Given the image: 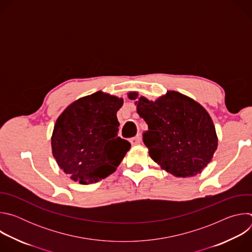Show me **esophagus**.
Here are the masks:
<instances>
[{
    "label": "esophagus",
    "mask_w": 252,
    "mask_h": 252,
    "mask_svg": "<svg viewBox=\"0 0 252 252\" xmlns=\"http://www.w3.org/2000/svg\"><path fill=\"white\" fill-rule=\"evenodd\" d=\"M129 141H130V143H131L132 146H135V145H139L140 141H141V137H140V135H139V134H137V135H135L134 137L130 138V139H129Z\"/></svg>",
    "instance_id": "34e87169"
}]
</instances>
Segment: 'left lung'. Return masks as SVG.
<instances>
[{"mask_svg": "<svg viewBox=\"0 0 252 252\" xmlns=\"http://www.w3.org/2000/svg\"><path fill=\"white\" fill-rule=\"evenodd\" d=\"M135 100L136 113L149 129L142 140L150 157L162 169L177 177L200 173L218 149L219 138L204 107L178 92L167 91L156 100L127 94Z\"/></svg>", "mask_w": 252, "mask_h": 252, "instance_id": "obj_1", "label": "left lung"}]
</instances>
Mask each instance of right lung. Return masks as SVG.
<instances>
[{
    "mask_svg": "<svg viewBox=\"0 0 252 252\" xmlns=\"http://www.w3.org/2000/svg\"><path fill=\"white\" fill-rule=\"evenodd\" d=\"M124 99L96 92L68 104L57 119L52 153L59 167L81 185L116 171L130 143L118 136V111Z\"/></svg>",
    "mask_w": 252,
    "mask_h": 252,
    "instance_id": "obj_1",
    "label": "right lung"
}]
</instances>
